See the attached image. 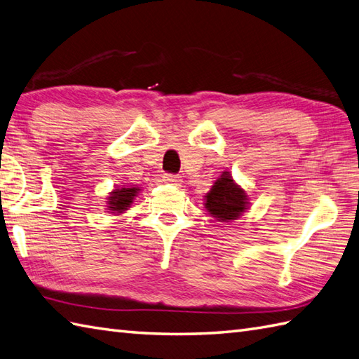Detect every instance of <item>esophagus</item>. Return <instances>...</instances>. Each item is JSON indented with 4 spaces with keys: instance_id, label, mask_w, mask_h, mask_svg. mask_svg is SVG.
I'll use <instances>...</instances> for the list:
<instances>
[{
    "instance_id": "esophagus-1",
    "label": "esophagus",
    "mask_w": 359,
    "mask_h": 359,
    "mask_svg": "<svg viewBox=\"0 0 359 359\" xmlns=\"http://www.w3.org/2000/svg\"><path fill=\"white\" fill-rule=\"evenodd\" d=\"M163 180H164V182H167V184H172V186H180L181 184V177H178V175L165 173Z\"/></svg>"
}]
</instances>
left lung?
<instances>
[{
    "mask_svg": "<svg viewBox=\"0 0 359 359\" xmlns=\"http://www.w3.org/2000/svg\"><path fill=\"white\" fill-rule=\"evenodd\" d=\"M250 200L245 190L224 170L204 195L205 212L219 222H233L249 210Z\"/></svg>",
    "mask_w": 359,
    "mask_h": 359,
    "instance_id": "left-lung-1",
    "label": "left lung"
}]
</instances>
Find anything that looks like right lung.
<instances>
[{
	"mask_svg": "<svg viewBox=\"0 0 359 359\" xmlns=\"http://www.w3.org/2000/svg\"><path fill=\"white\" fill-rule=\"evenodd\" d=\"M141 192V187L138 186H116L112 189L107 195V201L106 207L109 213L114 215H121L126 213L130 209L133 201L137 200L138 195Z\"/></svg>",
	"mask_w": 359,
	"mask_h": 359,
	"instance_id": "right-lung-1",
	"label": "right lung"
}]
</instances>
